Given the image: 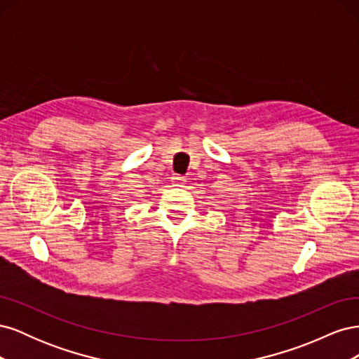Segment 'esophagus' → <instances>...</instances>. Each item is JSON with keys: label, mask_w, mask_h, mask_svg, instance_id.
I'll list each match as a JSON object with an SVG mask.
<instances>
[{"label": "esophagus", "mask_w": 359, "mask_h": 359, "mask_svg": "<svg viewBox=\"0 0 359 359\" xmlns=\"http://www.w3.org/2000/svg\"><path fill=\"white\" fill-rule=\"evenodd\" d=\"M172 182H173V186L182 187L184 182H186V178L181 177V175H173V177H172Z\"/></svg>", "instance_id": "esophagus-1"}]
</instances>
